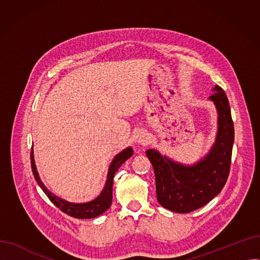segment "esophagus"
I'll use <instances>...</instances> for the list:
<instances>
[{
    "mask_svg": "<svg viewBox=\"0 0 260 260\" xmlns=\"http://www.w3.org/2000/svg\"><path fill=\"white\" fill-rule=\"evenodd\" d=\"M137 142H138L139 144H141V145H146V144H148V142H149V137H148V135H147L144 131H141V132H139V133L137 134Z\"/></svg>",
    "mask_w": 260,
    "mask_h": 260,
    "instance_id": "1",
    "label": "esophagus"
}]
</instances>
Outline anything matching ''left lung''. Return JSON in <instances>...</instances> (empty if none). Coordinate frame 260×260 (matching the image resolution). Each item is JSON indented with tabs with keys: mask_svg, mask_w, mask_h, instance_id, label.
I'll return each mask as SVG.
<instances>
[{
	"mask_svg": "<svg viewBox=\"0 0 260 260\" xmlns=\"http://www.w3.org/2000/svg\"><path fill=\"white\" fill-rule=\"evenodd\" d=\"M209 99L218 113V132L211 151L193 166H185L147 149L156 178L158 202L175 213L193 212L221 192L230 173L234 124L229 100L223 89L216 85Z\"/></svg>",
	"mask_w": 260,
	"mask_h": 260,
	"instance_id": "1",
	"label": "left lung"
}]
</instances>
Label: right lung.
<instances>
[{
	"mask_svg": "<svg viewBox=\"0 0 260 260\" xmlns=\"http://www.w3.org/2000/svg\"><path fill=\"white\" fill-rule=\"evenodd\" d=\"M133 149L132 147L125 148L124 151H122L119 153L114 160L112 161L111 166H109L108 169V174H107V179L105 186L101 194L91 201L86 202V203H72L68 202L66 200H63L62 198H59L58 196L53 195L51 192L45 187L43 182L41 181L39 174L36 169L35 165V159H34V149L31 148V153H30V161H31V169L32 173L35 176V179L40 185V187L43 189V192L46 194V196L49 198V200L59 208L62 212L65 214L70 215L75 218H79V219H89V218H94L101 214H103L106 210L109 209L113 201V183H114V176L118 169L122 166V163H124L128 158L132 157L133 155Z\"/></svg>",
	"mask_w": 260,
	"mask_h": 260,
	"instance_id": "add662e5",
	"label": "right lung"
}]
</instances>
